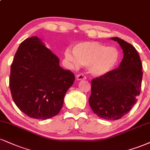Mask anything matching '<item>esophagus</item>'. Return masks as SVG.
I'll use <instances>...</instances> for the list:
<instances>
[{"label":"esophagus","mask_w":150,"mask_h":150,"mask_svg":"<svg viewBox=\"0 0 150 150\" xmlns=\"http://www.w3.org/2000/svg\"><path fill=\"white\" fill-rule=\"evenodd\" d=\"M76 79L77 81H80V80H86V77L84 76V75L83 74H79L76 76Z\"/></svg>","instance_id":"obj_1"}]
</instances>
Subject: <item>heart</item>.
I'll return each instance as SVG.
<instances>
[{
	"label": "heart",
	"mask_w": 150,
	"mask_h": 150,
	"mask_svg": "<svg viewBox=\"0 0 150 150\" xmlns=\"http://www.w3.org/2000/svg\"><path fill=\"white\" fill-rule=\"evenodd\" d=\"M64 56L72 67L78 68L80 65L87 66L89 73L96 77H102L110 73L120 59L117 48L96 41L77 43L73 46V53L68 49Z\"/></svg>",
	"instance_id": "b5f03b06"
}]
</instances>
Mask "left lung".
<instances>
[{"label":"left lung","instance_id":"1","mask_svg":"<svg viewBox=\"0 0 150 150\" xmlns=\"http://www.w3.org/2000/svg\"><path fill=\"white\" fill-rule=\"evenodd\" d=\"M110 39L120 44L124 57L117 69L91 80L89 103L98 117L117 120L136 103V97L141 90L142 63L132 45L117 37Z\"/></svg>","mask_w":150,"mask_h":150}]
</instances>
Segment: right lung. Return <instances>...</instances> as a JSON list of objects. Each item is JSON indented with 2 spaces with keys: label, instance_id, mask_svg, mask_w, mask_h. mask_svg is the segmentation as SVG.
I'll use <instances>...</instances> for the list:
<instances>
[{
  "label": "right lung",
  "instance_id": "right-lung-1",
  "mask_svg": "<svg viewBox=\"0 0 150 150\" xmlns=\"http://www.w3.org/2000/svg\"><path fill=\"white\" fill-rule=\"evenodd\" d=\"M74 74L37 36L23 40L11 65L10 88L14 103L27 116L47 120L59 114Z\"/></svg>",
  "mask_w": 150,
  "mask_h": 150
}]
</instances>
